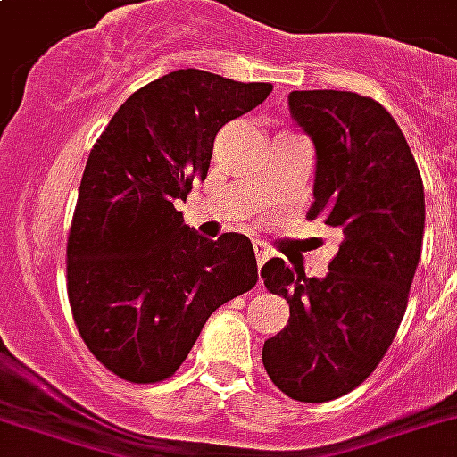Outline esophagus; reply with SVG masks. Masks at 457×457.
I'll return each mask as SVG.
<instances>
[{"instance_id": "1", "label": "esophagus", "mask_w": 457, "mask_h": 457, "mask_svg": "<svg viewBox=\"0 0 457 457\" xmlns=\"http://www.w3.org/2000/svg\"><path fill=\"white\" fill-rule=\"evenodd\" d=\"M253 252H256L259 266H263V263H266V261L273 256V249H270L266 242H253Z\"/></svg>"}]
</instances>
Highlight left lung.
Here are the masks:
<instances>
[{"label": "left lung", "mask_w": 457, "mask_h": 457, "mask_svg": "<svg viewBox=\"0 0 457 457\" xmlns=\"http://www.w3.org/2000/svg\"><path fill=\"white\" fill-rule=\"evenodd\" d=\"M292 120L316 148L313 204L343 232L326 278L270 259L261 278L290 304V321L263 343L270 381L299 403L354 391L388 353L422 256L424 184L391 114L347 90H292Z\"/></svg>", "instance_id": "left-lung-1"}]
</instances>
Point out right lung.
I'll use <instances>...</instances> for the list:
<instances>
[{
    "label": "right lung",
    "instance_id": "1",
    "mask_svg": "<svg viewBox=\"0 0 457 457\" xmlns=\"http://www.w3.org/2000/svg\"><path fill=\"white\" fill-rule=\"evenodd\" d=\"M270 90L177 69L136 90L93 145L66 244V290L86 347L124 381L172 376L208 316L259 280L249 237L205 239L177 204L205 179L222 124Z\"/></svg>",
    "mask_w": 457,
    "mask_h": 457
}]
</instances>
